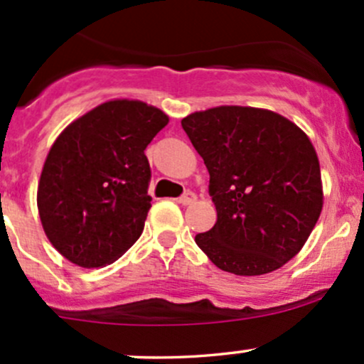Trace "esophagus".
Wrapping results in <instances>:
<instances>
[{"mask_svg":"<svg viewBox=\"0 0 364 364\" xmlns=\"http://www.w3.org/2000/svg\"><path fill=\"white\" fill-rule=\"evenodd\" d=\"M194 201H196V194L193 193V191H187V193H183L181 198H178V203L182 205H193Z\"/></svg>","mask_w":364,"mask_h":364,"instance_id":"34e87169","label":"esophagus"}]
</instances>
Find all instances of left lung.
Instances as JSON below:
<instances>
[{"label":"left lung","mask_w":364,"mask_h":364,"mask_svg":"<svg viewBox=\"0 0 364 364\" xmlns=\"http://www.w3.org/2000/svg\"><path fill=\"white\" fill-rule=\"evenodd\" d=\"M203 157L217 223L196 243L217 268L263 275L293 259L322 210L316 149L275 112L217 107L182 119Z\"/></svg>","instance_id":"1"}]
</instances>
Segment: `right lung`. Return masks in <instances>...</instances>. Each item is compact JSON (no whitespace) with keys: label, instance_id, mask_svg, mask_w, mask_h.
<instances>
[{"label":"right lung","instance_id":"add662e5","mask_svg":"<svg viewBox=\"0 0 364 364\" xmlns=\"http://www.w3.org/2000/svg\"><path fill=\"white\" fill-rule=\"evenodd\" d=\"M166 124L159 108L114 100L59 134L36 201L45 235L66 259L100 268L140 238L152 201L145 149Z\"/></svg>","mask_w":364,"mask_h":364}]
</instances>
